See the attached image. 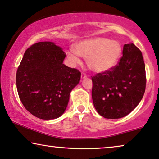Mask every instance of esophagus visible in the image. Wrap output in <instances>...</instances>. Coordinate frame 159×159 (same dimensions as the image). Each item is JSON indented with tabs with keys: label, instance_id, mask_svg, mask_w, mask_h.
<instances>
[{
	"label": "esophagus",
	"instance_id": "1",
	"mask_svg": "<svg viewBox=\"0 0 159 159\" xmlns=\"http://www.w3.org/2000/svg\"><path fill=\"white\" fill-rule=\"evenodd\" d=\"M87 77V75L85 73H84V72H82L81 73V78H86Z\"/></svg>",
	"mask_w": 159,
	"mask_h": 159
}]
</instances>
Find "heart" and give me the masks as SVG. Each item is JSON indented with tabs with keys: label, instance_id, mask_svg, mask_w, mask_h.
<instances>
[{
	"label": "heart",
	"instance_id": "b5f03b06",
	"mask_svg": "<svg viewBox=\"0 0 159 159\" xmlns=\"http://www.w3.org/2000/svg\"><path fill=\"white\" fill-rule=\"evenodd\" d=\"M122 53L120 44L105 37H95L82 41L75 46V50L67 51V55L75 64L80 62L78 54L87 58V65L92 70L104 73L117 64Z\"/></svg>",
	"mask_w": 159,
	"mask_h": 159
}]
</instances>
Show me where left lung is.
I'll return each instance as SVG.
<instances>
[{"label":"left lung","instance_id":"1","mask_svg":"<svg viewBox=\"0 0 159 159\" xmlns=\"http://www.w3.org/2000/svg\"><path fill=\"white\" fill-rule=\"evenodd\" d=\"M118 64L92 76V96L95 109L105 118H120L137 106L145 91V67L141 51L125 44Z\"/></svg>","mask_w":159,"mask_h":159}]
</instances>
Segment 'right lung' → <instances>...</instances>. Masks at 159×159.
<instances>
[{
	"mask_svg": "<svg viewBox=\"0 0 159 159\" xmlns=\"http://www.w3.org/2000/svg\"><path fill=\"white\" fill-rule=\"evenodd\" d=\"M65 54L53 42L34 43L25 51L16 74V89L25 109L35 117L51 120L66 109L70 93L81 72L63 64Z\"/></svg>",
	"mask_w": 159,
	"mask_h": 159,
	"instance_id": "right-lung-1",
	"label": "right lung"
}]
</instances>
